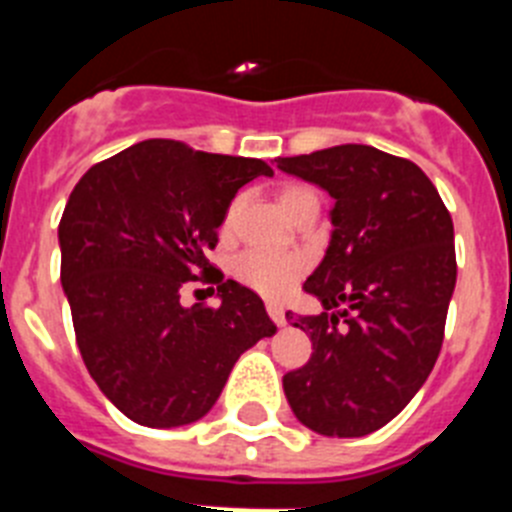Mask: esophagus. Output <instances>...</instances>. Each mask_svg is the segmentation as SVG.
Returning a JSON list of instances; mask_svg holds the SVG:
<instances>
[{"label": "esophagus", "instance_id": "obj_1", "mask_svg": "<svg viewBox=\"0 0 512 512\" xmlns=\"http://www.w3.org/2000/svg\"><path fill=\"white\" fill-rule=\"evenodd\" d=\"M266 312H269V318L277 325L287 323V320H284V307L279 305V302H269V305H266Z\"/></svg>", "mask_w": 512, "mask_h": 512}]
</instances>
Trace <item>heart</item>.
<instances>
[{
	"label": "heart",
	"mask_w": 512,
	"mask_h": 512,
	"mask_svg": "<svg viewBox=\"0 0 512 512\" xmlns=\"http://www.w3.org/2000/svg\"><path fill=\"white\" fill-rule=\"evenodd\" d=\"M312 197L315 192H310L307 187H287L279 194V202H282L284 212H292L300 202L312 200ZM233 274L261 295L282 297L300 279L302 259L295 253L251 248L233 261Z\"/></svg>",
	"instance_id": "b5f03b06"
}]
</instances>
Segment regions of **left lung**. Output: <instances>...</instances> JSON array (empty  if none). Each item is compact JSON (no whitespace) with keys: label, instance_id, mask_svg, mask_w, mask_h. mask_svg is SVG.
<instances>
[{"label":"left lung","instance_id":"left-lung-1","mask_svg":"<svg viewBox=\"0 0 512 512\" xmlns=\"http://www.w3.org/2000/svg\"><path fill=\"white\" fill-rule=\"evenodd\" d=\"M284 174L333 197L323 261L302 284L320 315L287 320L310 333L312 356L284 374V395L320 436L379 431L431 374L456 287L454 223L431 179L374 146L277 158Z\"/></svg>","mask_w":512,"mask_h":512}]
</instances>
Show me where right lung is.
Returning <instances> with one entry per match:
<instances>
[{"mask_svg":"<svg viewBox=\"0 0 512 512\" xmlns=\"http://www.w3.org/2000/svg\"><path fill=\"white\" fill-rule=\"evenodd\" d=\"M256 176L274 171L143 140L92 166L66 202L58 246L76 343L102 395L135 423L200 420L243 351L277 333L261 297L233 279L217 282V307L179 300L212 269L230 200Z\"/></svg>","mask_w":512,"mask_h":512,"instance_id":"right-lung-1","label":"right lung"}]
</instances>
